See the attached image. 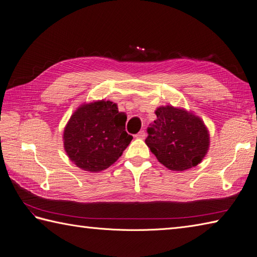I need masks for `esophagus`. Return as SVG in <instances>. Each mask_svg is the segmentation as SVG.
Returning <instances> with one entry per match:
<instances>
[{
    "label": "esophagus",
    "instance_id": "34e87169",
    "mask_svg": "<svg viewBox=\"0 0 257 257\" xmlns=\"http://www.w3.org/2000/svg\"><path fill=\"white\" fill-rule=\"evenodd\" d=\"M135 137H136V138H141V139L146 138V132H145V131H141L138 134L135 135Z\"/></svg>",
    "mask_w": 257,
    "mask_h": 257
}]
</instances>
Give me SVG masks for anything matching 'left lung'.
Masks as SVG:
<instances>
[{"label":"left lung","mask_w":257,"mask_h":257,"mask_svg":"<svg viewBox=\"0 0 257 257\" xmlns=\"http://www.w3.org/2000/svg\"><path fill=\"white\" fill-rule=\"evenodd\" d=\"M146 144L161 164L183 172L198 165L209 148V133L198 116L173 106L159 107Z\"/></svg>","instance_id":"1"}]
</instances>
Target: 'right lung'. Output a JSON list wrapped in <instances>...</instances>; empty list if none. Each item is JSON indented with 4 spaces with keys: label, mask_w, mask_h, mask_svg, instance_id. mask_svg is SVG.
<instances>
[{
    "label": "right lung",
    "mask_w": 257,
    "mask_h": 257,
    "mask_svg": "<svg viewBox=\"0 0 257 257\" xmlns=\"http://www.w3.org/2000/svg\"><path fill=\"white\" fill-rule=\"evenodd\" d=\"M126 114L110 100L83 104L67 122L64 149L75 165L97 173L112 165L133 136L125 131Z\"/></svg>",
    "instance_id": "obj_1"
}]
</instances>
